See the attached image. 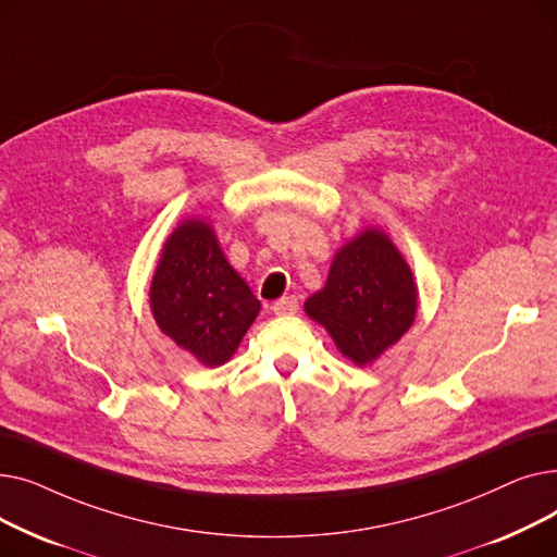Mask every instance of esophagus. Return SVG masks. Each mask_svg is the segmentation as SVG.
<instances>
[{
    "label": "esophagus",
    "mask_w": 557,
    "mask_h": 557,
    "mask_svg": "<svg viewBox=\"0 0 557 557\" xmlns=\"http://www.w3.org/2000/svg\"><path fill=\"white\" fill-rule=\"evenodd\" d=\"M298 298L296 296H286V298H280V300H275L273 302V313H277V315H294L296 311H298Z\"/></svg>",
    "instance_id": "obj_1"
}]
</instances>
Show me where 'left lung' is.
<instances>
[{"instance_id": "1", "label": "left lung", "mask_w": 557, "mask_h": 557, "mask_svg": "<svg viewBox=\"0 0 557 557\" xmlns=\"http://www.w3.org/2000/svg\"><path fill=\"white\" fill-rule=\"evenodd\" d=\"M416 309L413 273L379 230H366L343 246L325 288L305 302V311L357 366L372 363L395 345L413 325Z\"/></svg>"}]
</instances>
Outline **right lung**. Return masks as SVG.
I'll return each instance as SVG.
<instances>
[{"instance_id": "add662e5", "label": "right lung", "mask_w": 557, "mask_h": 557, "mask_svg": "<svg viewBox=\"0 0 557 557\" xmlns=\"http://www.w3.org/2000/svg\"><path fill=\"white\" fill-rule=\"evenodd\" d=\"M151 311L175 345L205 366H221L252 325L259 300L223 257L212 227L191 219L164 244Z\"/></svg>"}]
</instances>
